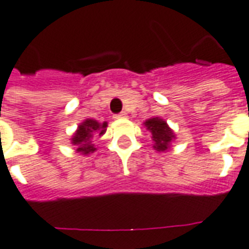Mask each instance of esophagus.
Listing matches in <instances>:
<instances>
[{
  "instance_id": "1",
  "label": "esophagus",
  "mask_w": 249,
  "mask_h": 249,
  "mask_svg": "<svg viewBox=\"0 0 249 249\" xmlns=\"http://www.w3.org/2000/svg\"><path fill=\"white\" fill-rule=\"evenodd\" d=\"M116 119H126L128 117V115L125 113V112H121V113H119V115H116Z\"/></svg>"
}]
</instances>
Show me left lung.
I'll list each match as a JSON object with an SVG mask.
<instances>
[{"label":"left lung","mask_w":249,"mask_h":249,"mask_svg":"<svg viewBox=\"0 0 249 249\" xmlns=\"http://www.w3.org/2000/svg\"><path fill=\"white\" fill-rule=\"evenodd\" d=\"M145 128L151 134L153 147L157 151H167L171 147V142L176 138L174 130L168 126L167 121L160 117H151L143 123Z\"/></svg>","instance_id":"obj_1"}]
</instances>
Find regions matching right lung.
<instances>
[{
	"label": "right lung",
	"instance_id": "1",
	"mask_svg": "<svg viewBox=\"0 0 249 249\" xmlns=\"http://www.w3.org/2000/svg\"><path fill=\"white\" fill-rule=\"evenodd\" d=\"M107 123H99L94 119H86L78 125L77 130L71 136V143L77 147V153L82 155H89L94 153L96 147L92 143L94 137L103 136L107 130Z\"/></svg>",
	"mask_w": 249,
	"mask_h": 249
}]
</instances>
